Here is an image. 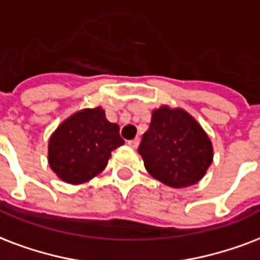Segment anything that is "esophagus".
I'll return each mask as SVG.
<instances>
[{
    "instance_id": "34e87169",
    "label": "esophagus",
    "mask_w": 260,
    "mask_h": 260,
    "mask_svg": "<svg viewBox=\"0 0 260 260\" xmlns=\"http://www.w3.org/2000/svg\"><path fill=\"white\" fill-rule=\"evenodd\" d=\"M139 143H140V139L139 138H135L134 140H129V142H128V144H129L131 147L132 148H136L139 146Z\"/></svg>"
}]
</instances>
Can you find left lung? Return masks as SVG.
Segmentation results:
<instances>
[{
  "mask_svg": "<svg viewBox=\"0 0 260 260\" xmlns=\"http://www.w3.org/2000/svg\"><path fill=\"white\" fill-rule=\"evenodd\" d=\"M152 177L173 188L193 185L213 161V146L183 109H156L138 148Z\"/></svg>",
  "mask_w": 260,
  "mask_h": 260,
  "instance_id": "1",
  "label": "left lung"
}]
</instances>
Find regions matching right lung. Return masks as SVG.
I'll return each mask as SVG.
<instances>
[{
  "instance_id": "obj_1",
  "label": "right lung",
  "mask_w": 260,
  "mask_h": 260,
  "mask_svg": "<svg viewBox=\"0 0 260 260\" xmlns=\"http://www.w3.org/2000/svg\"><path fill=\"white\" fill-rule=\"evenodd\" d=\"M124 144L117 124L101 108L84 109L67 118L49 140V164L61 180L80 184L101 173L110 152Z\"/></svg>"
}]
</instances>
